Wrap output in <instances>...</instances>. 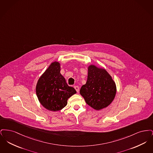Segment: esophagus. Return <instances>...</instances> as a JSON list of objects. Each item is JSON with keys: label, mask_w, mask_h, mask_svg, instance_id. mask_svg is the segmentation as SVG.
<instances>
[{"label": "esophagus", "mask_w": 153, "mask_h": 153, "mask_svg": "<svg viewBox=\"0 0 153 153\" xmlns=\"http://www.w3.org/2000/svg\"><path fill=\"white\" fill-rule=\"evenodd\" d=\"M74 88L76 89V91H77V92H79V87L78 86H74Z\"/></svg>", "instance_id": "esophagus-1"}]
</instances>
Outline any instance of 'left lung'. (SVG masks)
<instances>
[{
	"mask_svg": "<svg viewBox=\"0 0 153 153\" xmlns=\"http://www.w3.org/2000/svg\"><path fill=\"white\" fill-rule=\"evenodd\" d=\"M116 92L115 83L105 69L95 65L88 67L87 82L80 91L88 105L96 110L105 108L113 101Z\"/></svg>",
	"mask_w": 153,
	"mask_h": 153,
	"instance_id": "8db88e82",
	"label": "left lung"
}]
</instances>
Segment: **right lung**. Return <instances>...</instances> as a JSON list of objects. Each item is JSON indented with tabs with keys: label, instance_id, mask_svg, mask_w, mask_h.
Wrapping results in <instances>:
<instances>
[{
	"label": "right lung",
	"instance_id": "1",
	"mask_svg": "<svg viewBox=\"0 0 153 153\" xmlns=\"http://www.w3.org/2000/svg\"><path fill=\"white\" fill-rule=\"evenodd\" d=\"M76 93L69 87L60 73V64L54 62L38 81L36 94L41 104L45 108L57 111L64 108L68 99Z\"/></svg>",
	"mask_w": 153,
	"mask_h": 153
}]
</instances>
